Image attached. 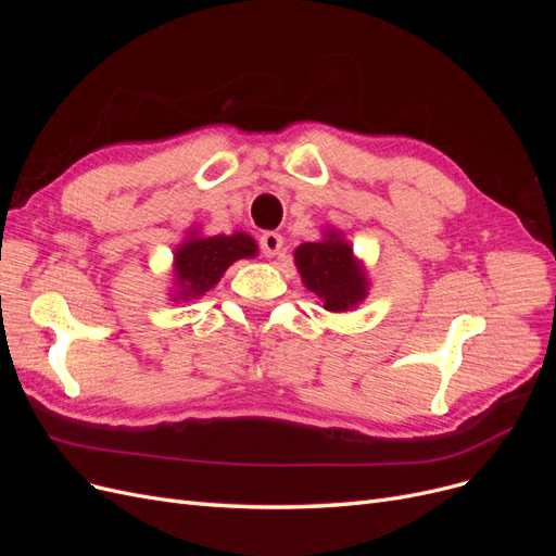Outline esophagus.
<instances>
[{
    "instance_id": "esophagus-1",
    "label": "esophagus",
    "mask_w": 556,
    "mask_h": 556,
    "mask_svg": "<svg viewBox=\"0 0 556 556\" xmlns=\"http://www.w3.org/2000/svg\"><path fill=\"white\" fill-rule=\"evenodd\" d=\"M260 248L264 252V257H276L282 250V237L276 231H264L260 237Z\"/></svg>"
}]
</instances>
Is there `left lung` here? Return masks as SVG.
I'll return each mask as SVG.
<instances>
[{"mask_svg":"<svg viewBox=\"0 0 556 556\" xmlns=\"http://www.w3.org/2000/svg\"><path fill=\"white\" fill-rule=\"evenodd\" d=\"M294 264L301 282L323 299V306L331 313L355 308L368 294L364 266L339 231H325V239L317 243H301L294 250Z\"/></svg>","mask_w":556,"mask_h":556,"instance_id":"1","label":"left lung"}]
</instances>
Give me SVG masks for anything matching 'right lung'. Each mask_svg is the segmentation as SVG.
<instances>
[{
    "label": "right lung",
    "mask_w": 556,
    "mask_h": 556,
    "mask_svg": "<svg viewBox=\"0 0 556 556\" xmlns=\"http://www.w3.org/2000/svg\"><path fill=\"white\" fill-rule=\"evenodd\" d=\"M245 257H257V243L243 231L217 233V237H197L192 231L174 252L176 301H190L215 288L227 268Z\"/></svg>",
    "instance_id": "obj_1"
}]
</instances>
